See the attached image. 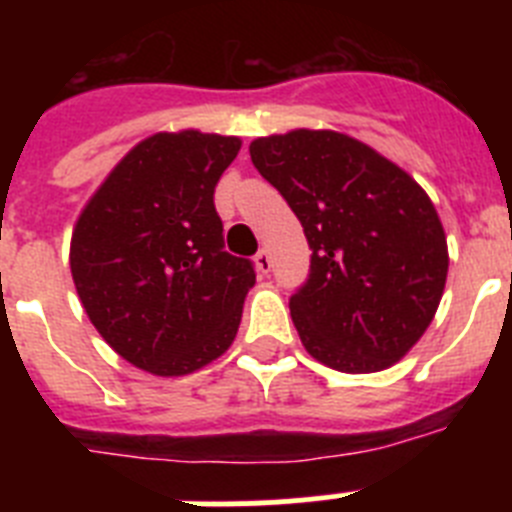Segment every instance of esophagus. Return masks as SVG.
<instances>
[{
	"instance_id": "34e87169",
	"label": "esophagus",
	"mask_w": 512,
	"mask_h": 512,
	"mask_svg": "<svg viewBox=\"0 0 512 512\" xmlns=\"http://www.w3.org/2000/svg\"><path fill=\"white\" fill-rule=\"evenodd\" d=\"M253 261H256V269H259V274H269L271 271V256L266 248H261L256 256H253Z\"/></svg>"
}]
</instances>
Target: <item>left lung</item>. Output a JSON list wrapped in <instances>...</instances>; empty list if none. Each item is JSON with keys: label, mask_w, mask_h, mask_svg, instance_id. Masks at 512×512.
Wrapping results in <instances>:
<instances>
[{"label": "left lung", "mask_w": 512, "mask_h": 512, "mask_svg": "<svg viewBox=\"0 0 512 512\" xmlns=\"http://www.w3.org/2000/svg\"><path fill=\"white\" fill-rule=\"evenodd\" d=\"M251 161L305 228L310 274L289 297L307 354L382 372L431 325L449 271L428 194L400 166L333 130L251 143Z\"/></svg>", "instance_id": "left-lung-1"}]
</instances>
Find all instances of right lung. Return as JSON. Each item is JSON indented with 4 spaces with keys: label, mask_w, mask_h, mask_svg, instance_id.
Masks as SVG:
<instances>
[{
    "label": "right lung",
    "mask_w": 512,
    "mask_h": 512,
    "mask_svg": "<svg viewBox=\"0 0 512 512\" xmlns=\"http://www.w3.org/2000/svg\"><path fill=\"white\" fill-rule=\"evenodd\" d=\"M241 140L158 133L115 166L71 238L76 292L122 359L161 377L210 364L233 343L251 259L225 251L215 187Z\"/></svg>",
    "instance_id": "obj_1"
}]
</instances>
